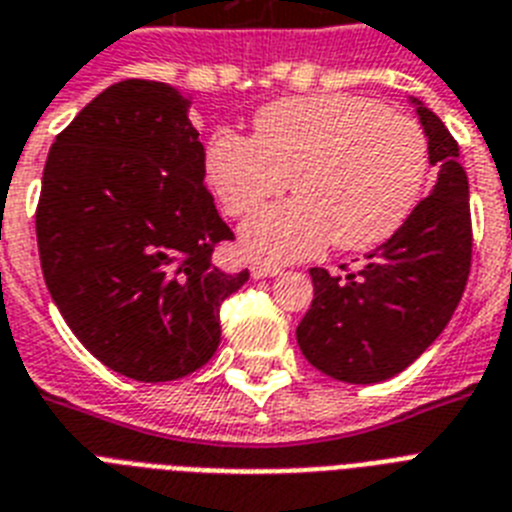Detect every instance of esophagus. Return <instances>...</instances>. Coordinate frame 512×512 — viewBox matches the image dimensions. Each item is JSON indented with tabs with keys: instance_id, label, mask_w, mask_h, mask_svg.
I'll list each match as a JSON object with an SVG mask.
<instances>
[{
	"instance_id": "1",
	"label": "esophagus",
	"mask_w": 512,
	"mask_h": 512,
	"mask_svg": "<svg viewBox=\"0 0 512 512\" xmlns=\"http://www.w3.org/2000/svg\"><path fill=\"white\" fill-rule=\"evenodd\" d=\"M281 268L278 265H270V263H255L252 265V276L255 278H270V276H278Z\"/></svg>"
}]
</instances>
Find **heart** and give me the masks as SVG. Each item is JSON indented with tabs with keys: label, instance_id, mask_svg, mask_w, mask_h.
<instances>
[{
	"label": "heart",
	"instance_id": "1",
	"mask_svg": "<svg viewBox=\"0 0 512 512\" xmlns=\"http://www.w3.org/2000/svg\"><path fill=\"white\" fill-rule=\"evenodd\" d=\"M207 178L228 215L244 218L292 186L242 231L263 260H299L328 242L360 252L405 223L429 173V141L402 112L355 94L289 97L255 115L252 139L215 131Z\"/></svg>",
	"mask_w": 512,
	"mask_h": 512
}]
</instances>
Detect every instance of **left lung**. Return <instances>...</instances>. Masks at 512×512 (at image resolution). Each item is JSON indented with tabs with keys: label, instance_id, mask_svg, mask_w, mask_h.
Listing matches in <instances>:
<instances>
[{
	"label": "left lung",
	"instance_id": "left-lung-1",
	"mask_svg": "<svg viewBox=\"0 0 512 512\" xmlns=\"http://www.w3.org/2000/svg\"><path fill=\"white\" fill-rule=\"evenodd\" d=\"M439 178L410 218L357 268H310L313 305L297 326L302 355L326 376L376 384L397 376L450 323L471 273L473 228L458 141L418 107Z\"/></svg>",
	"mask_w": 512,
	"mask_h": 512
}]
</instances>
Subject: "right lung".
<instances>
[{
	"label": "right lung",
	"mask_w": 512,
	"mask_h": 512,
	"mask_svg": "<svg viewBox=\"0 0 512 512\" xmlns=\"http://www.w3.org/2000/svg\"><path fill=\"white\" fill-rule=\"evenodd\" d=\"M189 102L157 81L112 83L57 134L36 205L41 273L78 342L136 381L210 360L220 305L249 270L213 263L234 231L205 186Z\"/></svg>",
	"instance_id": "obj_1"
}]
</instances>
